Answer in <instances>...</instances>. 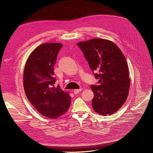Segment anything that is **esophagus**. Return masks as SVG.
I'll return each mask as SVG.
<instances>
[{
    "label": "esophagus",
    "mask_w": 153,
    "mask_h": 153,
    "mask_svg": "<svg viewBox=\"0 0 153 153\" xmlns=\"http://www.w3.org/2000/svg\"><path fill=\"white\" fill-rule=\"evenodd\" d=\"M82 91V89H75L73 91V92H74V94H78V93H79L80 92H81Z\"/></svg>",
    "instance_id": "1"
}]
</instances>
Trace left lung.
<instances>
[{"label":"left lung","mask_w":153,"mask_h":153,"mask_svg":"<svg viewBox=\"0 0 153 153\" xmlns=\"http://www.w3.org/2000/svg\"><path fill=\"white\" fill-rule=\"evenodd\" d=\"M91 70L96 71L99 85H91L94 96L92 106L96 113L111 115L126 102L130 79L122 51L112 41L94 38L77 43Z\"/></svg>","instance_id":"obj_1"}]
</instances>
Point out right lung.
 <instances>
[{
	"label": "right lung",
	"instance_id": "add662e5",
	"mask_svg": "<svg viewBox=\"0 0 153 153\" xmlns=\"http://www.w3.org/2000/svg\"><path fill=\"white\" fill-rule=\"evenodd\" d=\"M62 43L39 45L27 60L24 72V87L31 104L43 116L56 119L65 114L71 104L68 92L54 87L53 66Z\"/></svg>",
	"mask_w": 153,
	"mask_h": 153
}]
</instances>
